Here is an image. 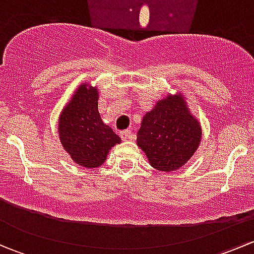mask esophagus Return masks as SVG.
<instances>
[{
	"mask_svg": "<svg viewBox=\"0 0 254 254\" xmlns=\"http://www.w3.org/2000/svg\"><path fill=\"white\" fill-rule=\"evenodd\" d=\"M120 137L123 140L134 139V134H132L131 130H123V131H120Z\"/></svg>",
	"mask_w": 254,
	"mask_h": 254,
	"instance_id": "1",
	"label": "esophagus"
}]
</instances>
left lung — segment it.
Returning a JSON list of instances; mask_svg holds the SVG:
<instances>
[{"label": "left lung", "instance_id": "left-lung-1", "mask_svg": "<svg viewBox=\"0 0 254 254\" xmlns=\"http://www.w3.org/2000/svg\"><path fill=\"white\" fill-rule=\"evenodd\" d=\"M201 140V127L181 94L158 102L143 117L137 145L153 168L162 172L178 170L193 156Z\"/></svg>", "mask_w": 254, "mask_h": 254}]
</instances>
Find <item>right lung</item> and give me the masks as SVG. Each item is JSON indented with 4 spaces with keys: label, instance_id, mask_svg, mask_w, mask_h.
<instances>
[{
    "label": "right lung",
    "instance_id": "1",
    "mask_svg": "<svg viewBox=\"0 0 254 254\" xmlns=\"http://www.w3.org/2000/svg\"><path fill=\"white\" fill-rule=\"evenodd\" d=\"M64 148L82 167L96 168L106 161L109 150L122 141L104 124L98 112V92L81 84L59 120Z\"/></svg>",
    "mask_w": 254,
    "mask_h": 254
}]
</instances>
